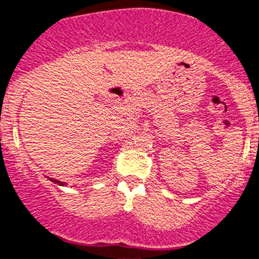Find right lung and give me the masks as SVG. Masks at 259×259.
I'll return each instance as SVG.
<instances>
[{
	"label": "right lung",
	"mask_w": 259,
	"mask_h": 259,
	"mask_svg": "<svg viewBox=\"0 0 259 259\" xmlns=\"http://www.w3.org/2000/svg\"><path fill=\"white\" fill-rule=\"evenodd\" d=\"M50 181H51V182H54V183H57V185H59V186H64V185H66L64 182H60V181H58V179L50 178Z\"/></svg>",
	"instance_id": "add662e5"
}]
</instances>
